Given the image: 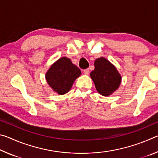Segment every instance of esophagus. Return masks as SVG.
<instances>
[{
  "mask_svg": "<svg viewBox=\"0 0 158 158\" xmlns=\"http://www.w3.org/2000/svg\"><path fill=\"white\" fill-rule=\"evenodd\" d=\"M84 73L85 74H89V69H88V68L84 69Z\"/></svg>",
  "mask_w": 158,
  "mask_h": 158,
  "instance_id": "obj_1",
  "label": "esophagus"
}]
</instances>
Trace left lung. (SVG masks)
I'll return each mask as SVG.
<instances>
[{"mask_svg":"<svg viewBox=\"0 0 158 158\" xmlns=\"http://www.w3.org/2000/svg\"><path fill=\"white\" fill-rule=\"evenodd\" d=\"M95 69L90 73L96 90L104 96H108L119 87L121 77L116 68L105 58L95 61Z\"/></svg>","mask_w":158,"mask_h":158,"instance_id":"obj_1","label":"left lung"}]
</instances>
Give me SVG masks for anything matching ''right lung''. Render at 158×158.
I'll list each match as a JSON object with an SVG mask.
<instances>
[{
	"label": "right lung",
	"mask_w": 158,
	"mask_h": 158,
	"mask_svg": "<svg viewBox=\"0 0 158 158\" xmlns=\"http://www.w3.org/2000/svg\"><path fill=\"white\" fill-rule=\"evenodd\" d=\"M80 74L79 68L69 58L63 57L51 66L46 74V79L54 91L64 95L70 90L74 80Z\"/></svg>",
	"instance_id": "add662e5"
}]
</instances>
